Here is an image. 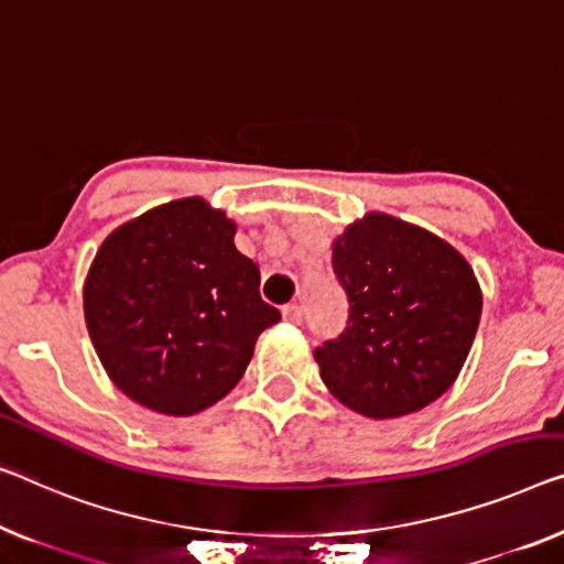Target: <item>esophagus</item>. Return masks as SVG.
Returning a JSON list of instances; mask_svg holds the SVG:
<instances>
[{
    "mask_svg": "<svg viewBox=\"0 0 564 564\" xmlns=\"http://www.w3.org/2000/svg\"><path fill=\"white\" fill-rule=\"evenodd\" d=\"M283 318L289 324H301V322H304V308H301V304L283 306Z\"/></svg>",
    "mask_w": 564,
    "mask_h": 564,
    "instance_id": "34e87169",
    "label": "esophagus"
}]
</instances>
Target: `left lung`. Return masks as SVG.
<instances>
[{"label": "left lung", "instance_id": "1", "mask_svg": "<svg viewBox=\"0 0 564 564\" xmlns=\"http://www.w3.org/2000/svg\"><path fill=\"white\" fill-rule=\"evenodd\" d=\"M332 265L349 322L314 351L329 392L375 420L438 400L464 369L481 318L468 260L420 225L367 213L336 235Z\"/></svg>", "mask_w": 564, "mask_h": 564}]
</instances>
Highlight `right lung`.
I'll return each instance as SVG.
<instances>
[{"mask_svg": "<svg viewBox=\"0 0 564 564\" xmlns=\"http://www.w3.org/2000/svg\"><path fill=\"white\" fill-rule=\"evenodd\" d=\"M235 225L202 197L151 207L100 242L83 283V314L106 375L162 415L223 400L279 322L260 271L235 248Z\"/></svg>", "mask_w": 564, "mask_h": 564, "instance_id": "obj_1", "label": "right lung"}]
</instances>
